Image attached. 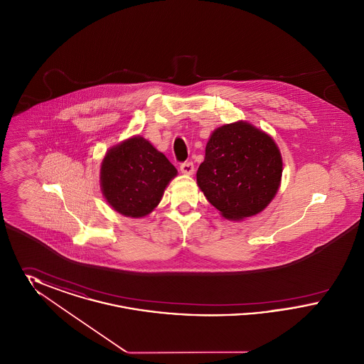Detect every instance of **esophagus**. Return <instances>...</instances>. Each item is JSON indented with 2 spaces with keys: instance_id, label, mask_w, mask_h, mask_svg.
I'll return each mask as SVG.
<instances>
[{
  "instance_id": "obj_1",
  "label": "esophagus",
  "mask_w": 364,
  "mask_h": 364,
  "mask_svg": "<svg viewBox=\"0 0 364 364\" xmlns=\"http://www.w3.org/2000/svg\"><path fill=\"white\" fill-rule=\"evenodd\" d=\"M180 171H181V173L184 174L193 173V164L192 162H183L180 165Z\"/></svg>"
}]
</instances>
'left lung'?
<instances>
[{
    "label": "left lung",
    "instance_id": "1",
    "mask_svg": "<svg viewBox=\"0 0 364 364\" xmlns=\"http://www.w3.org/2000/svg\"><path fill=\"white\" fill-rule=\"evenodd\" d=\"M281 176L282 156L274 139L240 120L213 131L196 181L224 218L242 221L269 206Z\"/></svg>",
    "mask_w": 364,
    "mask_h": 364
}]
</instances>
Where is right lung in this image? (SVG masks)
I'll use <instances>...</instances> for the list:
<instances>
[{"instance_id":"right-lung-1","label":"right lung","mask_w":364,"mask_h":364,"mask_svg":"<svg viewBox=\"0 0 364 364\" xmlns=\"http://www.w3.org/2000/svg\"><path fill=\"white\" fill-rule=\"evenodd\" d=\"M176 176L177 169L169 159L136 135L106 151L100 181L110 208L125 217L141 218L158 206Z\"/></svg>"}]
</instances>
